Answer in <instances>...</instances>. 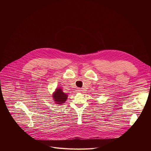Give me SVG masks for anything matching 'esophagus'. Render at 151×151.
Listing matches in <instances>:
<instances>
[{
	"instance_id": "obj_1",
	"label": "esophagus",
	"mask_w": 151,
	"mask_h": 151,
	"mask_svg": "<svg viewBox=\"0 0 151 151\" xmlns=\"http://www.w3.org/2000/svg\"><path fill=\"white\" fill-rule=\"evenodd\" d=\"M77 92H78V93H79V92H81V91H82V90H81V88H78V89H77Z\"/></svg>"
}]
</instances>
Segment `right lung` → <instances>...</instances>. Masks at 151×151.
<instances>
[{
	"label": "right lung",
	"mask_w": 151,
	"mask_h": 151,
	"mask_svg": "<svg viewBox=\"0 0 151 151\" xmlns=\"http://www.w3.org/2000/svg\"><path fill=\"white\" fill-rule=\"evenodd\" d=\"M53 97H54V101H56V103L59 104L64 103L66 101L68 98V95L66 94L65 93H64L61 89L58 88V89H57L55 92L54 93Z\"/></svg>",
	"instance_id": "add662e5"
}]
</instances>
